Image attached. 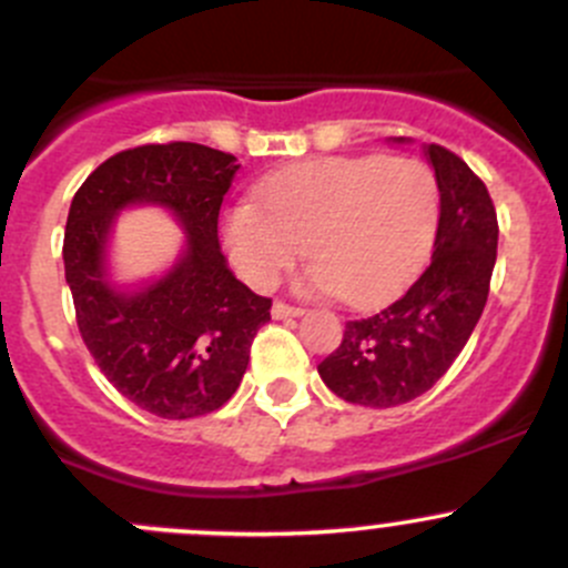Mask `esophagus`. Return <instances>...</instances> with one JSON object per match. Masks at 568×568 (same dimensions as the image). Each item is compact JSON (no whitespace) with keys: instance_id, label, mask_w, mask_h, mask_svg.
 Returning <instances> with one entry per match:
<instances>
[{"instance_id":"34e87169","label":"esophagus","mask_w":568,"mask_h":568,"mask_svg":"<svg viewBox=\"0 0 568 568\" xmlns=\"http://www.w3.org/2000/svg\"><path fill=\"white\" fill-rule=\"evenodd\" d=\"M302 307L300 305H288V302H283V300H277L272 305V316L274 318H288V316H302Z\"/></svg>"}]
</instances>
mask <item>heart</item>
I'll return each instance as SVG.
<instances>
[{"label": "heart", "mask_w": 568, "mask_h": 568, "mask_svg": "<svg viewBox=\"0 0 568 568\" xmlns=\"http://www.w3.org/2000/svg\"><path fill=\"white\" fill-rule=\"evenodd\" d=\"M261 203L225 216L242 277L268 288L307 255L313 280L348 305L393 294L420 268L439 222L437 173L417 156H326L266 178Z\"/></svg>", "instance_id": "b5f03b06"}]
</instances>
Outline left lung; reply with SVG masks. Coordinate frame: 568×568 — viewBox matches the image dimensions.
<instances>
[{
	"instance_id": "1",
	"label": "left lung",
	"mask_w": 568,
	"mask_h": 568,
	"mask_svg": "<svg viewBox=\"0 0 568 568\" xmlns=\"http://www.w3.org/2000/svg\"><path fill=\"white\" fill-rule=\"evenodd\" d=\"M439 181L434 255L420 277L382 311L346 321L343 341L318 374L348 404H406L432 390L473 335L497 261V214L489 189L464 159L428 145Z\"/></svg>"
}]
</instances>
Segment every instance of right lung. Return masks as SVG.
<instances>
[{"label": "right lung", "instance_id": "add662e5", "mask_svg": "<svg viewBox=\"0 0 568 568\" xmlns=\"http://www.w3.org/2000/svg\"><path fill=\"white\" fill-rule=\"evenodd\" d=\"M239 164L197 142L129 148L88 175L68 211L62 261L79 335L131 404L168 420L220 409L250 363L272 300L239 283L220 250V209ZM131 202L168 204L190 233L159 284L120 295L103 277L108 225Z\"/></svg>", "mask_w": 568, "mask_h": 568}]
</instances>
